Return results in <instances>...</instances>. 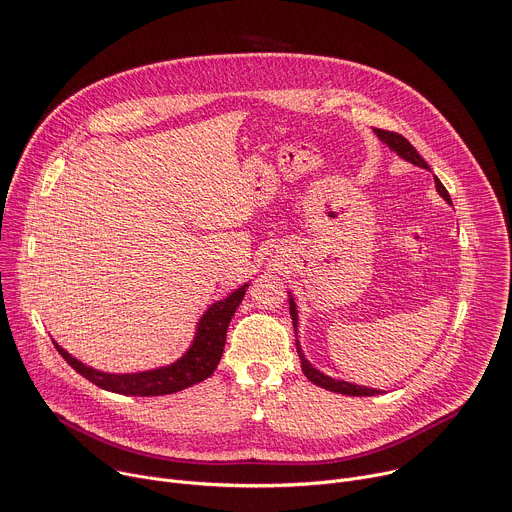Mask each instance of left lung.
Instances as JSON below:
<instances>
[{"label": "left lung", "mask_w": 512, "mask_h": 512, "mask_svg": "<svg viewBox=\"0 0 512 512\" xmlns=\"http://www.w3.org/2000/svg\"><path fill=\"white\" fill-rule=\"evenodd\" d=\"M374 132L378 134V138H380V141H382L384 145H388V147H390L396 155H400L404 161H408V163H412V165H418V167L429 169V165L425 163V159H423L421 155H418V151L406 141V138H404L402 134H396V132H390V130H382V128H374ZM435 185H437V192L445 198V202L451 204V198H449V194H447V190H445V185L439 181L437 175H435ZM290 316H292V322H294V329H296V333H298V310H296V302H294L292 296H290ZM296 349H298V355H300V363H302L304 376H306L312 384H316V386H320V388H324V390H329V392L347 394V396H376V394H384L382 390H376V388H365V386L349 384V382H343V380H335V378H331V376H324L322 371H318V369L304 357V353H302V349H300V343H298V337H296Z\"/></svg>", "instance_id": "1"}]
</instances>
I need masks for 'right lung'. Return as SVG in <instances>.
Wrapping results in <instances>:
<instances>
[{
    "instance_id": "add662e5",
    "label": "right lung",
    "mask_w": 512,
    "mask_h": 512,
    "mask_svg": "<svg viewBox=\"0 0 512 512\" xmlns=\"http://www.w3.org/2000/svg\"><path fill=\"white\" fill-rule=\"evenodd\" d=\"M249 284L241 286L239 290L232 292L230 296L214 302L200 318L196 327V337L175 363L149 369V371H138V374H106V371H98L89 367L69 355L61 345L55 347L63 355V359L81 374L91 384L100 386L102 390L124 394V396H163L173 394L179 390L190 388L194 384L204 382L214 374V369L222 357L224 341L228 324L235 316L239 304L245 298Z\"/></svg>"
}]
</instances>
